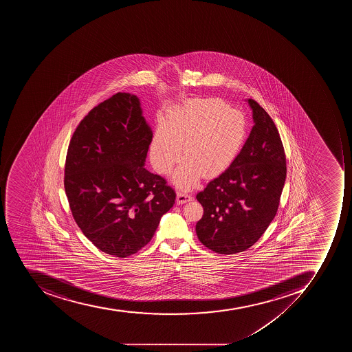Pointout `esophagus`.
<instances>
[{
	"instance_id": "esophagus-1",
	"label": "esophagus",
	"mask_w": 352,
	"mask_h": 352,
	"mask_svg": "<svg viewBox=\"0 0 352 352\" xmlns=\"http://www.w3.org/2000/svg\"><path fill=\"white\" fill-rule=\"evenodd\" d=\"M192 199V197L187 192H183V191H178L177 192V204L178 205H183L186 202L190 201Z\"/></svg>"
}]
</instances>
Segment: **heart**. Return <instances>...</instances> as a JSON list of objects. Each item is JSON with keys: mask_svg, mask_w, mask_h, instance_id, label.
<instances>
[{"mask_svg": "<svg viewBox=\"0 0 352 352\" xmlns=\"http://www.w3.org/2000/svg\"><path fill=\"white\" fill-rule=\"evenodd\" d=\"M245 138L247 120L240 111L222 100H191L156 131L150 146L151 164L158 174L166 175L183 156L185 161L173 182L187 190L194 188L202 175L214 177L229 168Z\"/></svg>", "mask_w": 352, "mask_h": 352, "instance_id": "1", "label": "heart"}]
</instances>
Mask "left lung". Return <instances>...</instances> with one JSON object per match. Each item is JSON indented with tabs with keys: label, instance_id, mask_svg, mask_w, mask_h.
<instances>
[{
	"label": "left lung",
	"instance_id": "left-lung-1",
	"mask_svg": "<svg viewBox=\"0 0 352 352\" xmlns=\"http://www.w3.org/2000/svg\"><path fill=\"white\" fill-rule=\"evenodd\" d=\"M251 133L229 168L211 180L196 198L204 216L196 233L219 254H236L252 247L276 214L286 178V157L271 116L255 100Z\"/></svg>",
	"mask_w": 352,
	"mask_h": 352
}]
</instances>
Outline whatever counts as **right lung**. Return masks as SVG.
Wrapping results in <instances>:
<instances>
[{
	"mask_svg": "<svg viewBox=\"0 0 352 352\" xmlns=\"http://www.w3.org/2000/svg\"><path fill=\"white\" fill-rule=\"evenodd\" d=\"M153 133L134 94L94 107L72 134L65 191L83 234L102 252L126 258L154 236L176 194L145 168Z\"/></svg>",
	"mask_w": 352,
	"mask_h": 352,
	"instance_id": "obj_1",
	"label": "right lung"
}]
</instances>
